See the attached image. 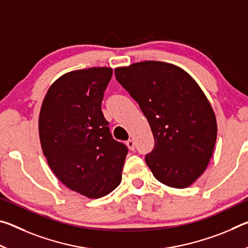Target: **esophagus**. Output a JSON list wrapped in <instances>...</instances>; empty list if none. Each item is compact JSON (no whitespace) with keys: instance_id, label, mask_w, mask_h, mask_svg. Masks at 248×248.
I'll return each instance as SVG.
<instances>
[{"instance_id":"1","label":"esophagus","mask_w":248,"mask_h":248,"mask_svg":"<svg viewBox=\"0 0 248 248\" xmlns=\"http://www.w3.org/2000/svg\"><path fill=\"white\" fill-rule=\"evenodd\" d=\"M127 145H128V148L131 150V151H133L134 150V141L132 140V139H129L128 141H127Z\"/></svg>"}]
</instances>
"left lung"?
Returning <instances> with one entry per match:
<instances>
[{"mask_svg":"<svg viewBox=\"0 0 248 248\" xmlns=\"http://www.w3.org/2000/svg\"><path fill=\"white\" fill-rule=\"evenodd\" d=\"M115 74L152 130L155 146L145 162L154 177L169 187L191 186L208 167L217 134L203 91L186 71L166 62H137Z\"/></svg>","mask_w":248,"mask_h":248,"instance_id":"obj_1","label":"left lung"}]
</instances>
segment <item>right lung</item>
Masks as SVG:
<instances>
[{
    "label": "right lung",
    "instance_id": "1",
    "mask_svg": "<svg viewBox=\"0 0 248 248\" xmlns=\"http://www.w3.org/2000/svg\"><path fill=\"white\" fill-rule=\"evenodd\" d=\"M111 75L106 66L61 75L40 108L39 139L48 165L64 186L91 199L119 186L128 153L111 137L102 111Z\"/></svg>",
    "mask_w": 248,
    "mask_h": 248
}]
</instances>
